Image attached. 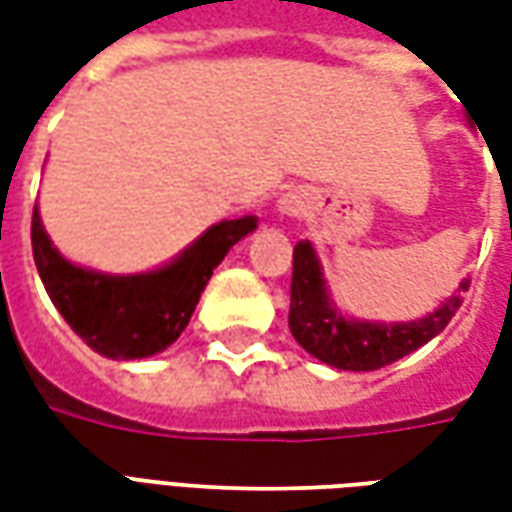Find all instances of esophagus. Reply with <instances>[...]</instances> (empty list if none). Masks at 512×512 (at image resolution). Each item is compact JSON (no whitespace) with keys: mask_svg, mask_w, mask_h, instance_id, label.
<instances>
[{"mask_svg":"<svg viewBox=\"0 0 512 512\" xmlns=\"http://www.w3.org/2000/svg\"><path fill=\"white\" fill-rule=\"evenodd\" d=\"M304 197H301L299 191H290V194H285L282 200H279V211L285 213V216H301L304 213Z\"/></svg>","mask_w":512,"mask_h":512,"instance_id":"obj_1","label":"esophagus"}]
</instances>
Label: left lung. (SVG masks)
<instances>
[{"label": "left lung", "mask_w": 512, "mask_h": 512, "mask_svg": "<svg viewBox=\"0 0 512 512\" xmlns=\"http://www.w3.org/2000/svg\"><path fill=\"white\" fill-rule=\"evenodd\" d=\"M466 290L469 279H461L450 299H444L436 310L417 321H359L334 304L315 246L310 241H299L293 249L288 326L296 343L323 365L367 373L392 365L444 332V326L461 307Z\"/></svg>", "instance_id": "left-lung-1"}]
</instances>
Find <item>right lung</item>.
Here are the masks:
<instances>
[{"instance_id":"obj_1","label":"right lung","mask_w":512,"mask_h":512,"mask_svg":"<svg viewBox=\"0 0 512 512\" xmlns=\"http://www.w3.org/2000/svg\"><path fill=\"white\" fill-rule=\"evenodd\" d=\"M257 230V216L211 224L178 257L142 274H106L71 263L32 213V255L43 288L73 332L95 354L117 362L167 351L189 326L213 268L241 238Z\"/></svg>"}]
</instances>
